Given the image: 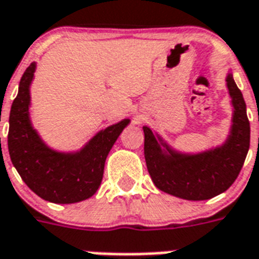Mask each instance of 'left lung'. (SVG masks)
I'll return each instance as SVG.
<instances>
[{
  "label": "left lung",
  "instance_id": "1",
  "mask_svg": "<svg viewBox=\"0 0 259 259\" xmlns=\"http://www.w3.org/2000/svg\"><path fill=\"white\" fill-rule=\"evenodd\" d=\"M232 117L226 139L201 151L178 150L144 125V158L158 189L176 197L201 201L223 193L238 177L250 147V123L243 96L232 73L226 75Z\"/></svg>",
  "mask_w": 259,
  "mask_h": 259
}]
</instances>
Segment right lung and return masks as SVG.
<instances>
[{
  "mask_svg": "<svg viewBox=\"0 0 259 259\" xmlns=\"http://www.w3.org/2000/svg\"><path fill=\"white\" fill-rule=\"evenodd\" d=\"M35 71L36 62H32L20 79L19 93L12 104L8 134L12 163L28 188L46 201H83L97 192L108 154L131 120L123 119L100 130L78 150L61 151L50 147L29 116Z\"/></svg>",
  "mask_w": 259,
  "mask_h": 259,
  "instance_id": "add662e5",
  "label": "right lung"
}]
</instances>
